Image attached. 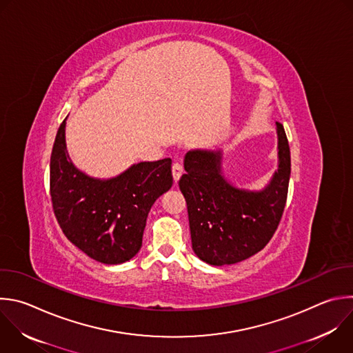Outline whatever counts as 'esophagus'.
I'll return each instance as SVG.
<instances>
[{"mask_svg":"<svg viewBox=\"0 0 353 353\" xmlns=\"http://www.w3.org/2000/svg\"><path fill=\"white\" fill-rule=\"evenodd\" d=\"M172 173H173V179L177 183L183 174V165L180 162H174L172 166Z\"/></svg>","mask_w":353,"mask_h":353,"instance_id":"obj_1","label":"esophagus"}]
</instances>
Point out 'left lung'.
<instances>
[{
  "label": "left lung",
  "mask_w": 353,
  "mask_h": 353,
  "mask_svg": "<svg viewBox=\"0 0 353 353\" xmlns=\"http://www.w3.org/2000/svg\"><path fill=\"white\" fill-rule=\"evenodd\" d=\"M279 166L265 188L231 184L223 174L221 150H191L179 185L187 202L192 251L208 265H234L266 247L284 212L291 174L290 145L276 122Z\"/></svg>",
  "instance_id": "left-lung-1"
}]
</instances>
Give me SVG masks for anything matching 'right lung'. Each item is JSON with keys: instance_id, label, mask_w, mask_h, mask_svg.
Segmentation results:
<instances>
[{"instance_id": "1", "label": "right lung", "mask_w": 353, "mask_h": 353, "mask_svg": "<svg viewBox=\"0 0 353 353\" xmlns=\"http://www.w3.org/2000/svg\"><path fill=\"white\" fill-rule=\"evenodd\" d=\"M66 119L58 129L50 163L54 213L66 239L91 259L121 265L143 245L154 202L173 184L172 159L140 162L110 179L79 170L65 141Z\"/></svg>"}]
</instances>
